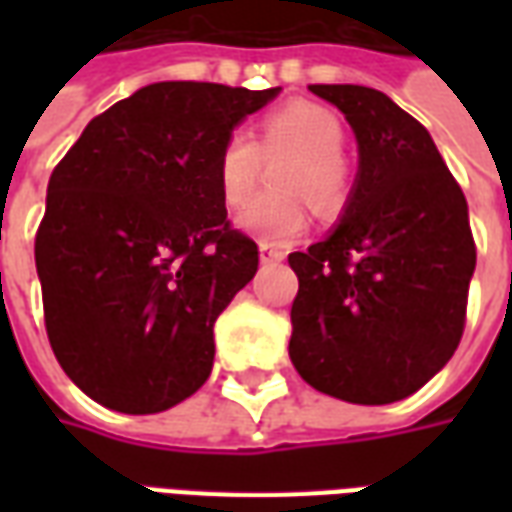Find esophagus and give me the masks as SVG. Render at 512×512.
Instances as JSON below:
<instances>
[{
    "mask_svg": "<svg viewBox=\"0 0 512 512\" xmlns=\"http://www.w3.org/2000/svg\"><path fill=\"white\" fill-rule=\"evenodd\" d=\"M282 260H285V252H282V249H274V246L260 244V263H263V266L282 263Z\"/></svg>",
    "mask_w": 512,
    "mask_h": 512,
    "instance_id": "obj_1",
    "label": "esophagus"
}]
</instances>
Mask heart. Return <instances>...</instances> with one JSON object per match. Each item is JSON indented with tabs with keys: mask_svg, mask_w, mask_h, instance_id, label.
Masks as SVG:
<instances>
[{
	"mask_svg": "<svg viewBox=\"0 0 512 512\" xmlns=\"http://www.w3.org/2000/svg\"><path fill=\"white\" fill-rule=\"evenodd\" d=\"M251 142L241 131L224 136L216 153V183L227 208H241L255 194L260 180V156L296 153L299 161L285 172V189L310 197L318 208H332L343 191L345 131L332 109L312 101H290L268 112L257 123ZM310 224V213L301 197L255 200L238 213V227L263 244H290Z\"/></svg>",
	"mask_w": 512,
	"mask_h": 512,
	"instance_id": "b5f03b06",
	"label": "heart"
}]
</instances>
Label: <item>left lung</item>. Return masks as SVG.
I'll use <instances>...</instances> for the list:
<instances>
[{
  "label": "left lung",
  "instance_id": "left-lung-1",
  "mask_svg": "<svg viewBox=\"0 0 512 512\" xmlns=\"http://www.w3.org/2000/svg\"><path fill=\"white\" fill-rule=\"evenodd\" d=\"M351 123L359 175L334 233L293 252L290 359L323 395L384 406L450 362L477 263L469 208L428 128L389 95L310 84Z\"/></svg>",
  "mask_w": 512,
  "mask_h": 512
}]
</instances>
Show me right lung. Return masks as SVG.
<instances>
[{"label": "right lung", "instance_id": "obj_1", "mask_svg": "<svg viewBox=\"0 0 512 512\" xmlns=\"http://www.w3.org/2000/svg\"><path fill=\"white\" fill-rule=\"evenodd\" d=\"M277 93L147 84L93 117L51 172L35 235L46 334L95 403L158 414L211 376L213 323L257 271L216 153Z\"/></svg>", "mask_w": 512, "mask_h": 512}]
</instances>
